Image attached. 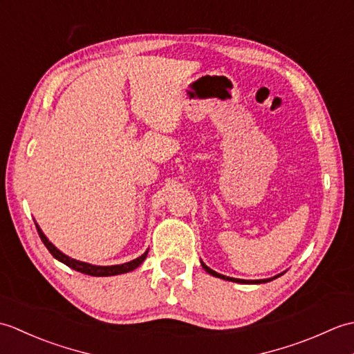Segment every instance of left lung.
Returning a JSON list of instances; mask_svg holds the SVG:
<instances>
[{
  "label": "left lung",
  "mask_w": 354,
  "mask_h": 354,
  "mask_svg": "<svg viewBox=\"0 0 354 354\" xmlns=\"http://www.w3.org/2000/svg\"><path fill=\"white\" fill-rule=\"evenodd\" d=\"M201 265H202V268H204L207 272L209 274V275H213V277H217V278H222V280H228V281H234V283H242V284H260V283H268V281H272L274 278H277V277H280V275H275L274 278H266V280H240V278H232V277H227V275H222V274H217L216 270H213V269H209L204 261H201Z\"/></svg>",
  "instance_id": "obj_1"
}]
</instances>
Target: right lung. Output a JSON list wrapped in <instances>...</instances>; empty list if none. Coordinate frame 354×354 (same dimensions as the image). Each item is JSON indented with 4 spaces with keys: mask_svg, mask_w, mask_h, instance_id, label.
<instances>
[{
    "mask_svg": "<svg viewBox=\"0 0 354 354\" xmlns=\"http://www.w3.org/2000/svg\"><path fill=\"white\" fill-rule=\"evenodd\" d=\"M36 230H37V234H39L42 243L47 246V250L50 251V254L55 257L56 260L62 261L64 265L70 266L71 269L77 270V272H82V274H86V275H93V277H111V275H120V274H126V272H131V270L137 269L142 261L146 260L147 257V252L146 251L142 255H140L138 259H135L132 261H127V263H123V265H114V266H95V265H89V263H85V261H79L76 259H71L68 257V255H65L64 252H61L57 250V248L53 245L50 240L45 237V234L42 232V230L39 228V225L36 223Z\"/></svg>",
    "mask_w": 354,
    "mask_h": 354,
    "instance_id": "1",
    "label": "right lung"
}]
</instances>
